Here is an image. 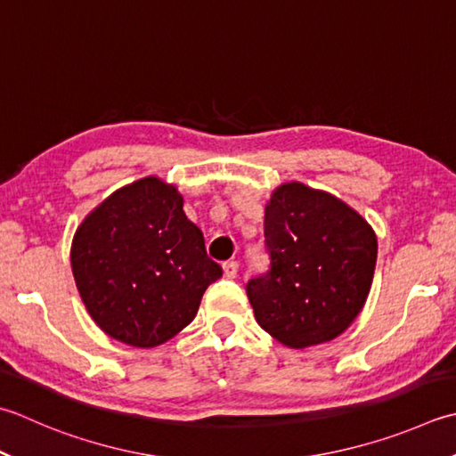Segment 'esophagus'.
Wrapping results in <instances>:
<instances>
[{"mask_svg": "<svg viewBox=\"0 0 456 456\" xmlns=\"http://www.w3.org/2000/svg\"><path fill=\"white\" fill-rule=\"evenodd\" d=\"M223 273H225L227 279H235L237 273H239V263L237 261L223 263Z\"/></svg>", "mask_w": 456, "mask_h": 456, "instance_id": "obj_1", "label": "esophagus"}]
</instances>
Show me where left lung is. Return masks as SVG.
<instances>
[{
	"label": "left lung",
	"mask_w": 456,
	"mask_h": 456,
	"mask_svg": "<svg viewBox=\"0 0 456 456\" xmlns=\"http://www.w3.org/2000/svg\"><path fill=\"white\" fill-rule=\"evenodd\" d=\"M265 245L271 269L247 282L258 326L294 350L340 336L371 289L370 223L332 193L290 182L266 203Z\"/></svg>",
	"instance_id": "obj_1"
}]
</instances>
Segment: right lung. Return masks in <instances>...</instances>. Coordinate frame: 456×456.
<instances>
[{"label": "right lung", "mask_w": 456, "mask_h": 456, "mask_svg": "<svg viewBox=\"0 0 456 456\" xmlns=\"http://www.w3.org/2000/svg\"><path fill=\"white\" fill-rule=\"evenodd\" d=\"M70 266L96 326L134 347L182 332L223 274L175 185L154 175L120 187L88 213L73 237Z\"/></svg>", "instance_id": "right-lung-1"}]
</instances>
